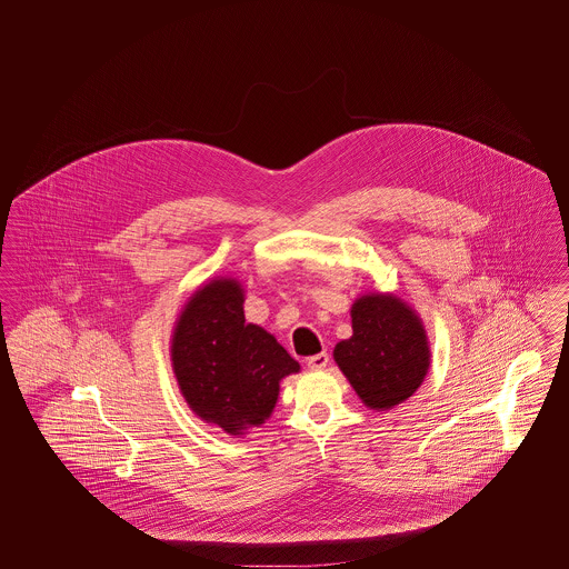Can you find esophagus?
I'll use <instances>...</instances> for the list:
<instances>
[{
  "instance_id": "34e87169",
  "label": "esophagus",
  "mask_w": 569,
  "mask_h": 569,
  "mask_svg": "<svg viewBox=\"0 0 569 569\" xmlns=\"http://www.w3.org/2000/svg\"><path fill=\"white\" fill-rule=\"evenodd\" d=\"M326 365H328V353L326 352L316 353V356H309V358H307V367L313 369V371L325 369Z\"/></svg>"
}]
</instances>
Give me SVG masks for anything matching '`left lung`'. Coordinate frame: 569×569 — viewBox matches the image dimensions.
<instances>
[{"mask_svg": "<svg viewBox=\"0 0 569 569\" xmlns=\"http://www.w3.org/2000/svg\"><path fill=\"white\" fill-rule=\"evenodd\" d=\"M352 330L332 356L360 401L378 411L403 403L431 365L418 313L395 295H365L352 305Z\"/></svg>", "mask_w": 569, "mask_h": 569, "instance_id": "8db88e82", "label": "left lung"}]
</instances>
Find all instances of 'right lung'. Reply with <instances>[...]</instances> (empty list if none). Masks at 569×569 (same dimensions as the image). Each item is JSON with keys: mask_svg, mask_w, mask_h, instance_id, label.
<instances>
[{"mask_svg": "<svg viewBox=\"0 0 569 569\" xmlns=\"http://www.w3.org/2000/svg\"><path fill=\"white\" fill-rule=\"evenodd\" d=\"M244 292L230 277L198 288L172 332V371L191 411L243 435L272 413L279 381L300 365L262 326L244 322Z\"/></svg>", "mask_w": 569, "mask_h": 569, "instance_id": "1", "label": "right lung"}]
</instances>
